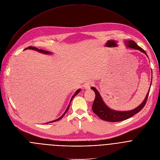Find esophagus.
Instances as JSON below:
<instances>
[{"label": "esophagus", "instance_id": "1", "mask_svg": "<svg viewBox=\"0 0 160 160\" xmlns=\"http://www.w3.org/2000/svg\"><path fill=\"white\" fill-rule=\"evenodd\" d=\"M92 84H93V82H91V81H88V82H86L85 83V84H84V88H85L86 89H88V88H89Z\"/></svg>", "mask_w": 160, "mask_h": 160}]
</instances>
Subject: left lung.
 <instances>
[{
	"mask_svg": "<svg viewBox=\"0 0 160 160\" xmlns=\"http://www.w3.org/2000/svg\"><path fill=\"white\" fill-rule=\"evenodd\" d=\"M126 45L129 48L139 50V51H141L142 52L144 53L146 55H147L144 49H142L141 48H140L139 46H138L136 44V43L133 41H129L127 42ZM151 82H152V79H151ZM91 89L94 91L95 94H96L95 99L93 102L92 106V111L99 118H101L103 120H105L106 121H109V122H118V121H124V120H126V119L131 118V116H134V114H136V113L139 112L144 108V106H145V104L146 103L148 97L149 95V90H150L149 89L148 91V94H147L144 101L138 108H135L133 110L128 111H114L112 109H109L104 104L99 92L95 88L91 87Z\"/></svg>",
	"mask_w": 160,
	"mask_h": 160,
	"instance_id": "left-lung-1",
	"label": "left lung"
}]
</instances>
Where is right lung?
Masks as SVG:
<instances>
[{
  "instance_id": "right-lung-1",
  "label": "right lung",
  "mask_w": 160,
  "mask_h": 160,
  "mask_svg": "<svg viewBox=\"0 0 160 160\" xmlns=\"http://www.w3.org/2000/svg\"><path fill=\"white\" fill-rule=\"evenodd\" d=\"M33 49V50H35V51H38V52H42V53H45V54H50L51 52H49V51H44V50H42V49H38V48H36V47H32V46H29V47H28V48H26L25 49ZM80 91V89H78V90H77L76 91V92H75V94L72 96V98H71V101H70V102H69V104L68 105V108L66 109V110L65 111V112H64V113L59 118H58V119H56V120H54V121H51V122H48V123H50V122H55V121H59V120H60L61 119H62V118L66 114V113L68 112V109H69V106H70V103H71V101H72V99L78 94V92ZM47 123V124H48Z\"/></svg>"
}]
</instances>
